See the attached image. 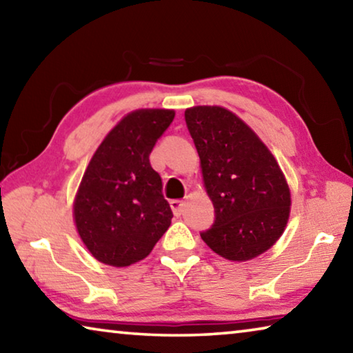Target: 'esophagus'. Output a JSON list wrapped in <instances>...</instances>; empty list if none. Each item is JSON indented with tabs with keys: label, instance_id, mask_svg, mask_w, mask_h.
<instances>
[{
	"label": "esophagus",
	"instance_id": "1",
	"mask_svg": "<svg viewBox=\"0 0 353 353\" xmlns=\"http://www.w3.org/2000/svg\"><path fill=\"white\" fill-rule=\"evenodd\" d=\"M170 205L172 208V213L176 214V216H181V214L183 213V207H185V202L181 201V199H172L170 202Z\"/></svg>",
	"mask_w": 353,
	"mask_h": 353
}]
</instances>
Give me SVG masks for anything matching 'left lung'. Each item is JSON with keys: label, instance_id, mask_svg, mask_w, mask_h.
Here are the masks:
<instances>
[{"label": "left lung", "instance_id": "1", "mask_svg": "<svg viewBox=\"0 0 353 353\" xmlns=\"http://www.w3.org/2000/svg\"><path fill=\"white\" fill-rule=\"evenodd\" d=\"M185 123L214 207L213 224L201 238L227 260L263 254L283 234L290 216V188L276 159L246 123L223 107H191Z\"/></svg>", "mask_w": 353, "mask_h": 353}]
</instances>
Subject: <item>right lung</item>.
<instances>
[{
	"instance_id": "1",
	"label": "right lung",
	"mask_w": 353,
	"mask_h": 353,
	"mask_svg": "<svg viewBox=\"0 0 353 353\" xmlns=\"http://www.w3.org/2000/svg\"><path fill=\"white\" fill-rule=\"evenodd\" d=\"M174 110L141 109L113 128L87 166L74 201V221L94 259L129 266L149 255L171 224L162 179L149 163Z\"/></svg>"
}]
</instances>
